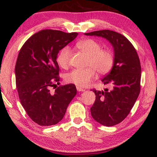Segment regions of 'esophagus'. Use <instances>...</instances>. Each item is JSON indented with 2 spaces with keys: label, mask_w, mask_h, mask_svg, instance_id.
Instances as JSON below:
<instances>
[{
  "label": "esophagus",
  "mask_w": 157,
  "mask_h": 157,
  "mask_svg": "<svg viewBox=\"0 0 157 157\" xmlns=\"http://www.w3.org/2000/svg\"><path fill=\"white\" fill-rule=\"evenodd\" d=\"M76 89L78 91H85V89H82V88L78 87V86L76 87Z\"/></svg>",
  "instance_id": "esophagus-1"
}]
</instances>
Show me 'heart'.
Instances as JSON below:
<instances>
[{
    "instance_id": "obj_1",
    "label": "heart",
    "mask_w": 157,
    "mask_h": 157,
    "mask_svg": "<svg viewBox=\"0 0 157 157\" xmlns=\"http://www.w3.org/2000/svg\"><path fill=\"white\" fill-rule=\"evenodd\" d=\"M77 47L88 56L86 66L84 69H74L64 76L68 83H73L78 87H85L96 78V71L101 75L106 74L112 69L114 57L112 52L107 49H101L99 43L93 39L81 40ZM71 50L65 47L57 56V63L61 68H66L69 64Z\"/></svg>"
}]
</instances>
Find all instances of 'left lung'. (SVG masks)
Returning <instances> with one entry per match:
<instances>
[{
  "mask_svg": "<svg viewBox=\"0 0 157 157\" xmlns=\"http://www.w3.org/2000/svg\"><path fill=\"white\" fill-rule=\"evenodd\" d=\"M101 36L111 43L114 50V63L110 73L102 79L111 89H93L95 102L91 108L94 120L102 125L112 126L127 117L140 92L141 64L136 49L125 36L110 30L85 33Z\"/></svg>",
  "mask_w": 157,
  "mask_h": 157,
  "instance_id": "8db88e82",
  "label": "left lung"
}]
</instances>
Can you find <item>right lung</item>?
<instances>
[{
  "instance_id": "obj_1",
  "label": "right lung",
  "mask_w": 157,
  "mask_h": 157,
  "mask_svg": "<svg viewBox=\"0 0 157 157\" xmlns=\"http://www.w3.org/2000/svg\"><path fill=\"white\" fill-rule=\"evenodd\" d=\"M77 33L46 29L31 36L21 47L15 67L19 99L33 121L43 126L55 125L65 115L76 94L73 83L59 84V51L74 40Z\"/></svg>"
}]
</instances>
